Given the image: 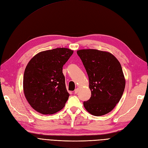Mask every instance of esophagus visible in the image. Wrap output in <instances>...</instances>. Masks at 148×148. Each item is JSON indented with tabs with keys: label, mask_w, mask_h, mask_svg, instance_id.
<instances>
[{
	"label": "esophagus",
	"mask_w": 148,
	"mask_h": 148,
	"mask_svg": "<svg viewBox=\"0 0 148 148\" xmlns=\"http://www.w3.org/2000/svg\"><path fill=\"white\" fill-rule=\"evenodd\" d=\"M78 91H79V88H76V89H75V91H74L75 94H77V93H78Z\"/></svg>",
	"instance_id": "obj_1"
}]
</instances>
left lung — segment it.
Masks as SVG:
<instances>
[{
    "label": "left lung",
    "instance_id": "1",
    "mask_svg": "<svg viewBox=\"0 0 148 148\" xmlns=\"http://www.w3.org/2000/svg\"><path fill=\"white\" fill-rule=\"evenodd\" d=\"M89 78L91 96L84 102L91 114L101 116L114 109L125 87V78L119 61L113 54L97 49L77 51Z\"/></svg>",
    "mask_w": 148,
    "mask_h": 148
}]
</instances>
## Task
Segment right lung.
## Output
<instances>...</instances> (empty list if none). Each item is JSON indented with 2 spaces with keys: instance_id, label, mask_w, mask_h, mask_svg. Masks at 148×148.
Here are the masks:
<instances>
[{
  "instance_id": "right-lung-1",
  "label": "right lung",
  "mask_w": 148,
  "mask_h": 148,
  "mask_svg": "<svg viewBox=\"0 0 148 148\" xmlns=\"http://www.w3.org/2000/svg\"><path fill=\"white\" fill-rule=\"evenodd\" d=\"M68 48L40 52L26 66L23 92L33 109L44 115L55 114L64 108L70 96L62 67L73 54Z\"/></svg>"
}]
</instances>
